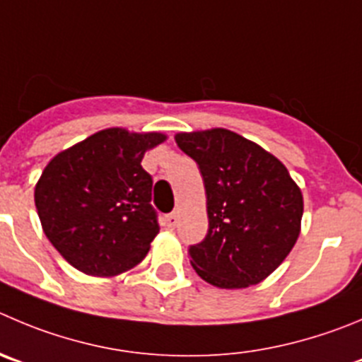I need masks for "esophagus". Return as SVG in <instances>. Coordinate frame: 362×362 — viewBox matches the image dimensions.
Here are the masks:
<instances>
[{"mask_svg": "<svg viewBox=\"0 0 362 362\" xmlns=\"http://www.w3.org/2000/svg\"><path fill=\"white\" fill-rule=\"evenodd\" d=\"M163 223L168 227V229H174L177 226V215L175 213H170V215H165Z\"/></svg>", "mask_w": 362, "mask_h": 362, "instance_id": "esophagus-1", "label": "esophagus"}]
</instances>
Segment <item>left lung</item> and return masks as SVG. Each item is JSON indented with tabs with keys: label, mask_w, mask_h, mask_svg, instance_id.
I'll return each instance as SVG.
<instances>
[{
	"label": "left lung",
	"mask_w": 362,
	"mask_h": 362,
	"mask_svg": "<svg viewBox=\"0 0 362 362\" xmlns=\"http://www.w3.org/2000/svg\"><path fill=\"white\" fill-rule=\"evenodd\" d=\"M197 161L206 188L209 227L188 247L192 267L206 282L235 290L257 284L282 261L300 233V188L275 156L229 132L175 135Z\"/></svg>",
	"instance_id": "1"
}]
</instances>
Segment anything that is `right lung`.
Returning <instances> with one entry per match:
<instances>
[{"label":"right lung","mask_w":362,"mask_h":362,"mask_svg":"<svg viewBox=\"0 0 362 362\" xmlns=\"http://www.w3.org/2000/svg\"><path fill=\"white\" fill-rule=\"evenodd\" d=\"M161 133L110 127L47 163L35 187L42 229L54 249L88 275H117L136 267L158 235L151 204L153 177L144 153Z\"/></svg>","instance_id":"1"}]
</instances>
